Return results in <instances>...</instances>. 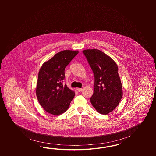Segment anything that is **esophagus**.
I'll use <instances>...</instances> for the list:
<instances>
[{"label":"esophagus","instance_id":"obj_1","mask_svg":"<svg viewBox=\"0 0 156 156\" xmlns=\"http://www.w3.org/2000/svg\"><path fill=\"white\" fill-rule=\"evenodd\" d=\"M77 90L79 92H81V91H82V88H77Z\"/></svg>","mask_w":156,"mask_h":156}]
</instances>
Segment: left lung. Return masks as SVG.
<instances>
[{
    "mask_svg": "<svg viewBox=\"0 0 156 156\" xmlns=\"http://www.w3.org/2000/svg\"><path fill=\"white\" fill-rule=\"evenodd\" d=\"M82 51L95 77L94 94L90 101L98 112L108 115L118 106L123 96L118 67L111 57L99 50Z\"/></svg>",
    "mask_w": 156,
    "mask_h": 156,
    "instance_id": "1",
    "label": "left lung"
}]
</instances>
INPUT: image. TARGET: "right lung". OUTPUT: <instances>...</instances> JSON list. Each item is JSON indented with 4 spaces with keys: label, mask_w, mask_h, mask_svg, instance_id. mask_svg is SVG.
Listing matches in <instances>:
<instances>
[{
    "label": "right lung",
    "mask_w": 156,
    "mask_h": 156,
    "mask_svg": "<svg viewBox=\"0 0 156 156\" xmlns=\"http://www.w3.org/2000/svg\"><path fill=\"white\" fill-rule=\"evenodd\" d=\"M78 51L64 50L58 52L40 68L36 93L40 105L45 111L57 116L67 111L75 92L63 85L65 68Z\"/></svg>",
    "instance_id": "add662e5"
}]
</instances>
